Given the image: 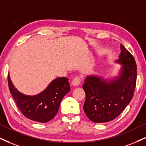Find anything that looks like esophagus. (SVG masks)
I'll use <instances>...</instances> for the list:
<instances>
[{
    "label": "esophagus",
    "mask_w": 146,
    "mask_h": 146,
    "mask_svg": "<svg viewBox=\"0 0 146 146\" xmlns=\"http://www.w3.org/2000/svg\"><path fill=\"white\" fill-rule=\"evenodd\" d=\"M80 83V78L79 77H75L73 79L72 82V84L74 86V87H77L78 86Z\"/></svg>",
    "instance_id": "obj_1"
}]
</instances>
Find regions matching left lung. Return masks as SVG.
I'll use <instances>...</instances> for the list:
<instances>
[{"mask_svg":"<svg viewBox=\"0 0 146 146\" xmlns=\"http://www.w3.org/2000/svg\"><path fill=\"white\" fill-rule=\"evenodd\" d=\"M121 52L116 63L121 64L114 79L89 75L82 85L86 94L83 109L88 118L102 123L114 119L128 106L135 89L137 65L134 57L120 44Z\"/></svg>","mask_w":146,"mask_h":146,"instance_id":"8db88e82","label":"left lung"}]
</instances>
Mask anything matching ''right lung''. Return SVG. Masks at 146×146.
<instances>
[{"label":"right lung","instance_id":"right-lung-1","mask_svg":"<svg viewBox=\"0 0 146 146\" xmlns=\"http://www.w3.org/2000/svg\"><path fill=\"white\" fill-rule=\"evenodd\" d=\"M10 92L18 108L26 118L39 123H47L58 111L62 99L70 90L68 78L59 77L52 81L44 91L35 95H26L14 87L8 75Z\"/></svg>","mask_w":146,"mask_h":146}]
</instances>
